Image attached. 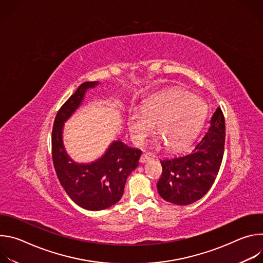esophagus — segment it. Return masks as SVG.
I'll return each mask as SVG.
<instances>
[{"instance_id":"34e87169","label":"esophagus","mask_w":263,"mask_h":263,"mask_svg":"<svg viewBox=\"0 0 263 263\" xmlns=\"http://www.w3.org/2000/svg\"><path fill=\"white\" fill-rule=\"evenodd\" d=\"M149 159H151V157H149L147 154H142L141 157H140V159H139V161H140L141 163H145V162L149 161Z\"/></svg>"}]
</instances>
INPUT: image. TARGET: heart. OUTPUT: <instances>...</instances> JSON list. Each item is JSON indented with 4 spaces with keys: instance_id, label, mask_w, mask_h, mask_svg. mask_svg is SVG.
Masks as SVG:
<instances>
[{
    "instance_id": "b5f03b06",
    "label": "heart",
    "mask_w": 263,
    "mask_h": 263,
    "mask_svg": "<svg viewBox=\"0 0 263 263\" xmlns=\"http://www.w3.org/2000/svg\"><path fill=\"white\" fill-rule=\"evenodd\" d=\"M206 117L207 106L201 99L189 91L173 89L148 99L141 109H132L127 125L137 144L142 143L157 125V133L168 148L181 151L192 144Z\"/></svg>"
}]
</instances>
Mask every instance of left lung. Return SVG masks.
Here are the masks:
<instances>
[{
	"label": "left lung",
	"instance_id": "8db88e82",
	"mask_svg": "<svg viewBox=\"0 0 263 263\" xmlns=\"http://www.w3.org/2000/svg\"><path fill=\"white\" fill-rule=\"evenodd\" d=\"M224 135L223 115L217 107L209 129L191 153L160 160L162 174L157 190L163 200L190 205L208 193L221 164Z\"/></svg>",
	"mask_w": 263,
	"mask_h": 263
}]
</instances>
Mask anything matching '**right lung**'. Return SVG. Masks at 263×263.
Listing matches in <instances>:
<instances>
[{
	"label": "right lung",
	"mask_w": 263,
	"mask_h": 263,
	"mask_svg": "<svg viewBox=\"0 0 263 263\" xmlns=\"http://www.w3.org/2000/svg\"><path fill=\"white\" fill-rule=\"evenodd\" d=\"M99 81L82 83L62 105L56 116L52 132V157L60 184L78 206L99 211L117 204L125 190L128 176L138 166L141 151L122 140L112 141L105 153L89 163L73 161L63 144L64 123L83 103L87 90Z\"/></svg>",
	"instance_id": "1"
}]
</instances>
